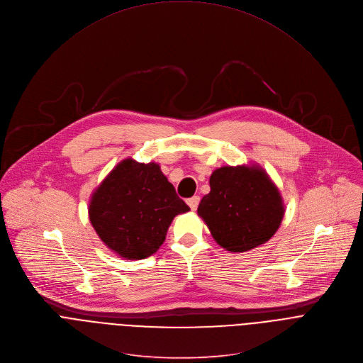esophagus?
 <instances>
[{"label":"esophagus","mask_w":363,"mask_h":363,"mask_svg":"<svg viewBox=\"0 0 363 363\" xmlns=\"http://www.w3.org/2000/svg\"><path fill=\"white\" fill-rule=\"evenodd\" d=\"M186 203L189 205V208H191L192 211H195V209L198 208V205H199V196H192V198H189V199L186 201Z\"/></svg>","instance_id":"obj_1"}]
</instances>
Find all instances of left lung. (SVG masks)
<instances>
[{"mask_svg":"<svg viewBox=\"0 0 363 363\" xmlns=\"http://www.w3.org/2000/svg\"><path fill=\"white\" fill-rule=\"evenodd\" d=\"M209 186L198 215L226 251L247 252L264 245L281 226V192L259 165L220 167L212 172Z\"/></svg>","mask_w":363,"mask_h":363,"instance_id":"8db88e82","label":"left lung"}]
</instances>
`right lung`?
Masks as SVG:
<instances>
[{
    "label": "right lung",
    "instance_id": "1",
    "mask_svg": "<svg viewBox=\"0 0 363 363\" xmlns=\"http://www.w3.org/2000/svg\"><path fill=\"white\" fill-rule=\"evenodd\" d=\"M189 206L155 162L121 161L92 192L89 220L102 242L124 259H144L164 244L172 219Z\"/></svg>",
    "mask_w": 363,
    "mask_h": 363
}]
</instances>
